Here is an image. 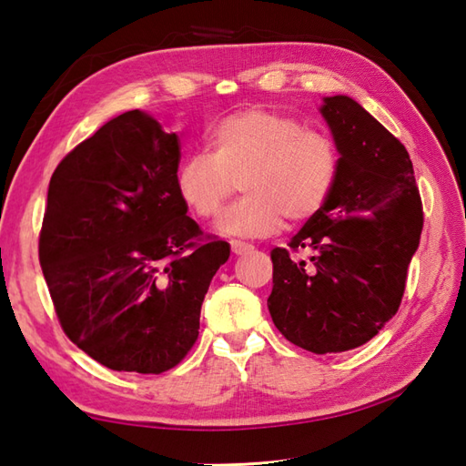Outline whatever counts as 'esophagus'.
Listing matches in <instances>:
<instances>
[{
    "mask_svg": "<svg viewBox=\"0 0 466 466\" xmlns=\"http://www.w3.org/2000/svg\"><path fill=\"white\" fill-rule=\"evenodd\" d=\"M230 248H232V252H234L236 256L248 254V252H252V250H254L250 244H246V242H238V240H232V242H230Z\"/></svg>",
    "mask_w": 466,
    "mask_h": 466,
    "instance_id": "34e87169",
    "label": "esophagus"
}]
</instances>
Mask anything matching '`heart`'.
<instances>
[{"label":"heart","instance_id":"b5f03b06","mask_svg":"<svg viewBox=\"0 0 466 466\" xmlns=\"http://www.w3.org/2000/svg\"><path fill=\"white\" fill-rule=\"evenodd\" d=\"M210 152L187 154L177 166L176 190L198 218H214L236 190L246 196L228 210L220 232L264 238L319 214L339 174V152L326 134L306 130L290 114L250 107L222 117L208 132Z\"/></svg>","mask_w":466,"mask_h":466}]
</instances>
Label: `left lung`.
Segmentation results:
<instances>
[{"label":"left lung","mask_w":466,"mask_h":466,"mask_svg":"<svg viewBox=\"0 0 466 466\" xmlns=\"http://www.w3.org/2000/svg\"><path fill=\"white\" fill-rule=\"evenodd\" d=\"M320 114L339 150L324 206L290 240L311 264L274 248L268 310L286 340L314 354L369 342L397 314L419 248L422 204L410 156L349 96L324 97Z\"/></svg>","instance_id":"8db88e82"}]
</instances>
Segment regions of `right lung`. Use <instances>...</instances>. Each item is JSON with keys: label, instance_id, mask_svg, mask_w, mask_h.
<instances>
[{"label": "right lung", "instance_id": "add662e5", "mask_svg": "<svg viewBox=\"0 0 466 466\" xmlns=\"http://www.w3.org/2000/svg\"><path fill=\"white\" fill-rule=\"evenodd\" d=\"M180 140L132 110L76 146L47 187L39 264L67 339L120 372L160 374L192 349L230 256L176 190Z\"/></svg>", "mask_w": 466, "mask_h": 466}]
</instances>
